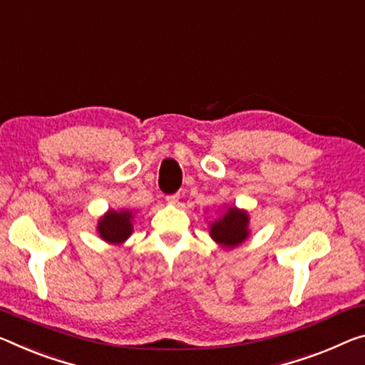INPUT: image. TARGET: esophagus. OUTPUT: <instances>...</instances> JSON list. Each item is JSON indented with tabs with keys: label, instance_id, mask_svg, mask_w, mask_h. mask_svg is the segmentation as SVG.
Instances as JSON below:
<instances>
[{
	"label": "esophagus",
	"instance_id": "34e87169",
	"mask_svg": "<svg viewBox=\"0 0 365 365\" xmlns=\"http://www.w3.org/2000/svg\"><path fill=\"white\" fill-rule=\"evenodd\" d=\"M167 203H169V205H177L178 203V200H180V195H178V193H173V195H169V196H167Z\"/></svg>",
	"mask_w": 365,
	"mask_h": 365
}]
</instances>
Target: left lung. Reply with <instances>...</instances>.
<instances>
[{"label": "left lung", "instance_id": "8db88e82", "mask_svg": "<svg viewBox=\"0 0 365 365\" xmlns=\"http://www.w3.org/2000/svg\"><path fill=\"white\" fill-rule=\"evenodd\" d=\"M248 216L245 211L229 207L222 219L211 224V237L225 247H235L247 239Z\"/></svg>", "mask_w": 365, "mask_h": 365}]
</instances>
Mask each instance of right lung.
Masks as SVG:
<instances>
[{
  "label": "right lung",
  "instance_id": "add662e5",
  "mask_svg": "<svg viewBox=\"0 0 365 365\" xmlns=\"http://www.w3.org/2000/svg\"><path fill=\"white\" fill-rule=\"evenodd\" d=\"M130 211H108L99 221V234L103 240L120 244L128 239L133 230Z\"/></svg>",
  "mask_w": 365,
  "mask_h": 365
}]
</instances>
